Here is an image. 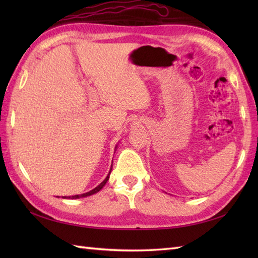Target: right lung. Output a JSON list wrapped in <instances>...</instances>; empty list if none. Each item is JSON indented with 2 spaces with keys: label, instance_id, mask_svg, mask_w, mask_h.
<instances>
[{
  "label": "right lung",
  "instance_id": "add662e5",
  "mask_svg": "<svg viewBox=\"0 0 258 258\" xmlns=\"http://www.w3.org/2000/svg\"><path fill=\"white\" fill-rule=\"evenodd\" d=\"M109 174H111V171H109V173H108V175L106 176V178L103 180V182L98 185V186H96V187L94 188V189H92V190H90V191H87V193H84V194H81V195H74V196H63V199H80V197H86V196H90V195H92V194H95V193H97L98 190L100 189H102L103 188V186L106 184V182L108 180V178H109Z\"/></svg>",
  "mask_w": 258,
  "mask_h": 258
}]
</instances>
